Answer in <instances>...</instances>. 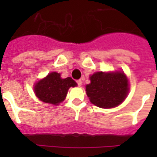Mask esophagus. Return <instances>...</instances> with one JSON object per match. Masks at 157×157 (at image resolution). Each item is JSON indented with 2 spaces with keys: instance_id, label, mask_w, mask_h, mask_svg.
<instances>
[{
  "instance_id": "esophagus-1",
  "label": "esophagus",
  "mask_w": 157,
  "mask_h": 157,
  "mask_svg": "<svg viewBox=\"0 0 157 157\" xmlns=\"http://www.w3.org/2000/svg\"><path fill=\"white\" fill-rule=\"evenodd\" d=\"M76 83H77V85H78L79 86H81V85H82V81H81V80H77V81H76Z\"/></svg>"
}]
</instances>
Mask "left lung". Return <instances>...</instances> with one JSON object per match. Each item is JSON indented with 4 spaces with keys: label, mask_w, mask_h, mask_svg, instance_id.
Segmentation results:
<instances>
[{
    "label": "left lung",
    "mask_w": 157,
    "mask_h": 157,
    "mask_svg": "<svg viewBox=\"0 0 157 157\" xmlns=\"http://www.w3.org/2000/svg\"><path fill=\"white\" fill-rule=\"evenodd\" d=\"M86 86V94L93 104L102 108H112L124 101L129 84L124 72H96Z\"/></svg>",
    "instance_id": "8db88e82"
}]
</instances>
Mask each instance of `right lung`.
I'll list each match as a JSON object with an SVG mask.
<instances>
[{
    "mask_svg": "<svg viewBox=\"0 0 157 157\" xmlns=\"http://www.w3.org/2000/svg\"><path fill=\"white\" fill-rule=\"evenodd\" d=\"M76 86V81L71 77L62 79L59 73L51 72L36 84L34 90L40 100L57 105L66 98L68 89Z\"/></svg>",
    "mask_w": 157,
    "mask_h": 157,
    "instance_id": "obj_1",
    "label": "right lung"
}]
</instances>
